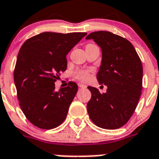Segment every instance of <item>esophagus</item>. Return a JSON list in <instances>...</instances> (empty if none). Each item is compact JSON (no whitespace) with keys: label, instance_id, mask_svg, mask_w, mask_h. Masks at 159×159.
<instances>
[{"label":"esophagus","instance_id":"1","mask_svg":"<svg viewBox=\"0 0 159 159\" xmlns=\"http://www.w3.org/2000/svg\"><path fill=\"white\" fill-rule=\"evenodd\" d=\"M78 86L80 87V88H83V89H85L87 86L85 85V84H79Z\"/></svg>","mask_w":159,"mask_h":159}]
</instances>
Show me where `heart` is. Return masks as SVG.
Segmentation results:
<instances>
[{"instance_id": "heart-1", "label": "heart", "mask_w": 159, "mask_h": 159, "mask_svg": "<svg viewBox=\"0 0 159 159\" xmlns=\"http://www.w3.org/2000/svg\"><path fill=\"white\" fill-rule=\"evenodd\" d=\"M76 77L80 80L82 81H86L88 80L90 75H89V72L87 70H82V71H79L76 73Z\"/></svg>"}]
</instances>
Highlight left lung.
<instances>
[{
    "label": "left lung",
    "instance_id": "left-lung-1",
    "mask_svg": "<svg viewBox=\"0 0 159 159\" xmlns=\"http://www.w3.org/2000/svg\"><path fill=\"white\" fill-rule=\"evenodd\" d=\"M101 49L102 60L97 80L107 85L106 93L89 86L91 99L89 116L105 129H116L129 121L141 95L143 66L134 47L126 39L109 31H95L86 37Z\"/></svg>",
    "mask_w": 159,
    "mask_h": 159
}]
</instances>
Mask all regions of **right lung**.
Listing matches in <instances>:
<instances>
[{
	"label": "right lung",
	"mask_w": 159,
	"mask_h": 159,
	"mask_svg": "<svg viewBox=\"0 0 159 159\" xmlns=\"http://www.w3.org/2000/svg\"><path fill=\"white\" fill-rule=\"evenodd\" d=\"M87 33L44 32L22 45L14 71L20 106L32 124L51 129L62 124L78 91L70 81L55 91V82L66 70V55Z\"/></svg>",
	"instance_id": "add662e5"
}]
</instances>
